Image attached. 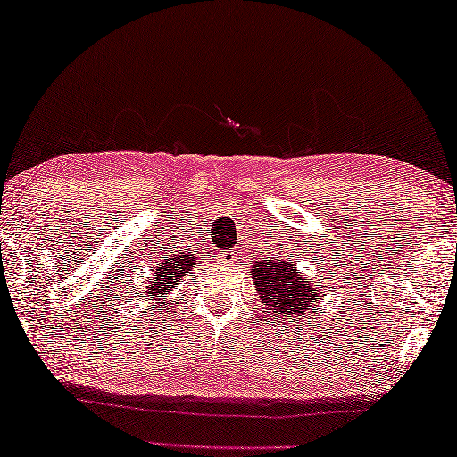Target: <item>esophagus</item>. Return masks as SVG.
Masks as SVG:
<instances>
[{
  "mask_svg": "<svg viewBox=\"0 0 457 457\" xmlns=\"http://www.w3.org/2000/svg\"><path fill=\"white\" fill-rule=\"evenodd\" d=\"M235 257V253H222V261H227V263H233Z\"/></svg>",
  "mask_w": 457,
  "mask_h": 457,
  "instance_id": "esophagus-1",
  "label": "esophagus"
}]
</instances>
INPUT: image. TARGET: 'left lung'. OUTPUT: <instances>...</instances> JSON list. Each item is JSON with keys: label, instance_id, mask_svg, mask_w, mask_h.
Returning a JSON list of instances; mask_svg holds the SVG:
<instances>
[{"label": "left lung", "instance_id": "left-lung-1", "mask_svg": "<svg viewBox=\"0 0 457 457\" xmlns=\"http://www.w3.org/2000/svg\"><path fill=\"white\" fill-rule=\"evenodd\" d=\"M253 286L257 287L267 313L275 320H302L312 310H320L324 289L297 273L291 261L265 257L251 269Z\"/></svg>", "mask_w": 457, "mask_h": 457}]
</instances>
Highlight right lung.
<instances>
[{
  "instance_id": "1",
  "label": "right lung",
  "mask_w": 457,
  "mask_h": 457,
  "mask_svg": "<svg viewBox=\"0 0 457 457\" xmlns=\"http://www.w3.org/2000/svg\"><path fill=\"white\" fill-rule=\"evenodd\" d=\"M192 265H194V259L186 255L163 257L160 261L158 269H155V278L152 279V283H149V287L145 291V299H152V303L166 305L168 294L170 291H174L179 279H184V275L188 273V269Z\"/></svg>"
}]
</instances>
